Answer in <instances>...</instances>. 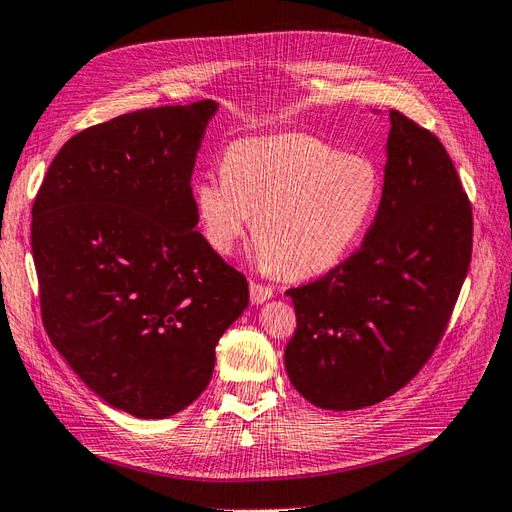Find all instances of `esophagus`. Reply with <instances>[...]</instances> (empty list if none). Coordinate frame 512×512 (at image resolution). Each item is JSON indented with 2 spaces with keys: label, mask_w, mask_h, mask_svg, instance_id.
<instances>
[{
  "label": "esophagus",
  "mask_w": 512,
  "mask_h": 512,
  "mask_svg": "<svg viewBox=\"0 0 512 512\" xmlns=\"http://www.w3.org/2000/svg\"><path fill=\"white\" fill-rule=\"evenodd\" d=\"M272 293H274L272 287L261 285V283H255V280H251V302L253 304H263L266 300H270Z\"/></svg>",
  "instance_id": "obj_1"
}]
</instances>
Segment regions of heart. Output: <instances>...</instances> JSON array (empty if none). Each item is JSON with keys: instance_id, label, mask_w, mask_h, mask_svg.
Returning a JSON list of instances; mask_svg holds the SVG:
<instances>
[{"instance_id": "obj_1", "label": "heart", "mask_w": 512, "mask_h": 512, "mask_svg": "<svg viewBox=\"0 0 512 512\" xmlns=\"http://www.w3.org/2000/svg\"><path fill=\"white\" fill-rule=\"evenodd\" d=\"M193 197L214 251L232 253L253 217L259 266L306 278L334 268L364 236L381 176L368 159L308 134L246 138L225 151L223 176L197 180Z\"/></svg>"}]
</instances>
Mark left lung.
Instances as JSON below:
<instances>
[{
	"instance_id": "obj_1",
	"label": "left lung",
	"mask_w": 512,
	"mask_h": 512,
	"mask_svg": "<svg viewBox=\"0 0 512 512\" xmlns=\"http://www.w3.org/2000/svg\"><path fill=\"white\" fill-rule=\"evenodd\" d=\"M383 197L364 244L287 289L289 381L308 402L357 410L387 400L447 332L472 259V206L447 148L391 110Z\"/></svg>"
}]
</instances>
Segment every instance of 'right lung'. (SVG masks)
<instances>
[{
  "label": "right lung",
  "mask_w": 512,
  "mask_h": 512,
  "mask_svg": "<svg viewBox=\"0 0 512 512\" xmlns=\"http://www.w3.org/2000/svg\"><path fill=\"white\" fill-rule=\"evenodd\" d=\"M212 100L146 108L61 146L31 208L42 323L104 402L166 419L208 387L249 306L246 276L197 232L191 189Z\"/></svg>",
  "instance_id": "obj_1"
}]
</instances>
